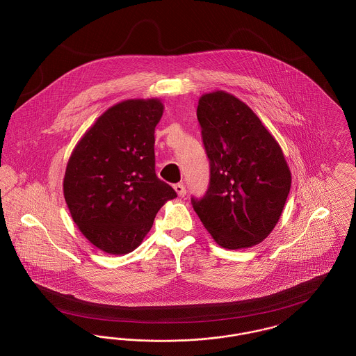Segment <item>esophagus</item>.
<instances>
[{
	"instance_id": "1",
	"label": "esophagus",
	"mask_w": 356,
	"mask_h": 356,
	"mask_svg": "<svg viewBox=\"0 0 356 356\" xmlns=\"http://www.w3.org/2000/svg\"><path fill=\"white\" fill-rule=\"evenodd\" d=\"M173 188H175V191H176V192H177V195H179V196H180V197H184V196H186V186H184V184H183V183H179V184H175V186H173Z\"/></svg>"
}]
</instances>
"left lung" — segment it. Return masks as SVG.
I'll return each instance as SVG.
<instances>
[{
    "mask_svg": "<svg viewBox=\"0 0 356 356\" xmlns=\"http://www.w3.org/2000/svg\"><path fill=\"white\" fill-rule=\"evenodd\" d=\"M209 186L195 212L222 248L254 247L271 234L291 189L283 151L254 111L216 90L197 105Z\"/></svg>",
    "mask_w": 356,
    "mask_h": 356,
    "instance_id": "left-lung-1",
    "label": "left lung"
}]
</instances>
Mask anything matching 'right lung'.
<instances>
[{
  "mask_svg": "<svg viewBox=\"0 0 356 356\" xmlns=\"http://www.w3.org/2000/svg\"><path fill=\"white\" fill-rule=\"evenodd\" d=\"M159 99L127 100L104 112L69 157L64 197L72 219L95 247L111 254L136 250L175 189L154 170Z\"/></svg>",
  "mask_w": 356,
  "mask_h": 356,
  "instance_id": "add662e5",
  "label": "right lung"
}]
</instances>
